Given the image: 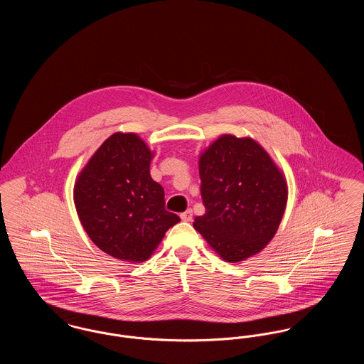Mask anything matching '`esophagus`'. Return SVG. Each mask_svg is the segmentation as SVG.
<instances>
[{
	"mask_svg": "<svg viewBox=\"0 0 364 364\" xmlns=\"http://www.w3.org/2000/svg\"><path fill=\"white\" fill-rule=\"evenodd\" d=\"M180 217H181V220H183V221H186V223H190L191 220H192V210L188 208L187 211L181 213V214H180Z\"/></svg>",
	"mask_w": 364,
	"mask_h": 364,
	"instance_id": "obj_1",
	"label": "esophagus"
}]
</instances>
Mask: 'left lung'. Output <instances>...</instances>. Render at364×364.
<instances>
[{
    "label": "left lung",
    "mask_w": 364,
    "mask_h": 364,
    "mask_svg": "<svg viewBox=\"0 0 364 364\" xmlns=\"http://www.w3.org/2000/svg\"><path fill=\"white\" fill-rule=\"evenodd\" d=\"M206 213L193 221L220 258L237 263L277 233L288 200L285 174L257 140L224 134L199 156Z\"/></svg>",
    "instance_id": "obj_1"
}]
</instances>
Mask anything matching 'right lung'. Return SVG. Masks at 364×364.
<instances>
[{
    "label": "right lung",
    "instance_id": "add662e5",
    "mask_svg": "<svg viewBox=\"0 0 364 364\" xmlns=\"http://www.w3.org/2000/svg\"><path fill=\"white\" fill-rule=\"evenodd\" d=\"M154 153L136 134L116 132L77 174L73 202L88 237L116 259H149L180 223L165 210L164 188L150 176Z\"/></svg>",
    "mask_w": 364,
    "mask_h": 364
}]
</instances>
